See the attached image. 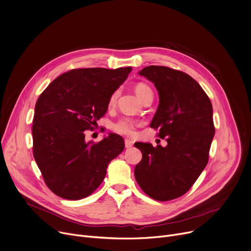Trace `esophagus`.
Segmentation results:
<instances>
[{
    "instance_id": "esophagus-1",
    "label": "esophagus",
    "mask_w": 251,
    "mask_h": 251,
    "mask_svg": "<svg viewBox=\"0 0 251 251\" xmlns=\"http://www.w3.org/2000/svg\"><path fill=\"white\" fill-rule=\"evenodd\" d=\"M133 144H134V142L132 140H130V139L125 140V147L126 148H131L133 146Z\"/></svg>"
}]
</instances>
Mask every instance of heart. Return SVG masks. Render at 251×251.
Listing matches in <instances>:
<instances>
[{"label":"heart","instance_id":"b5f03b06","mask_svg":"<svg viewBox=\"0 0 251 251\" xmlns=\"http://www.w3.org/2000/svg\"><path fill=\"white\" fill-rule=\"evenodd\" d=\"M135 93L137 94V96L142 100L147 94L152 93V90L148 85L144 83H138L135 85ZM118 95H119V90H116L115 92L111 95V98H110L111 104L114 103V101L116 100ZM137 125H138V122H136L131 118H122L118 122L114 124L113 128L119 134L126 135V136H133L135 134V130Z\"/></svg>","mask_w":251,"mask_h":251}]
</instances>
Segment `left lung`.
<instances>
[{
  "instance_id": "8db88e82",
  "label": "left lung",
  "mask_w": 251,
  "mask_h": 251,
  "mask_svg": "<svg viewBox=\"0 0 251 251\" xmlns=\"http://www.w3.org/2000/svg\"><path fill=\"white\" fill-rule=\"evenodd\" d=\"M158 91L159 105L150 127L167 145L136 142L142 152L134 174L151 198L168 201L185 194L208 162L214 137L212 104L189 75L164 66H149L138 73Z\"/></svg>"
}]
</instances>
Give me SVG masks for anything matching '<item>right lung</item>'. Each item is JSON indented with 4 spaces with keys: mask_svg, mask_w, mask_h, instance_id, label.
<instances>
[{
    "mask_svg": "<svg viewBox=\"0 0 251 251\" xmlns=\"http://www.w3.org/2000/svg\"><path fill=\"white\" fill-rule=\"evenodd\" d=\"M131 67L74 69L56 78L40 95L33 119V154L45 183L56 195L78 200L102 183L109 163L125 147L109 133L100 142H87L107 110L111 95L125 82Z\"/></svg>",
    "mask_w": 251,
    "mask_h": 251,
    "instance_id": "right-lung-1",
    "label": "right lung"
}]
</instances>
